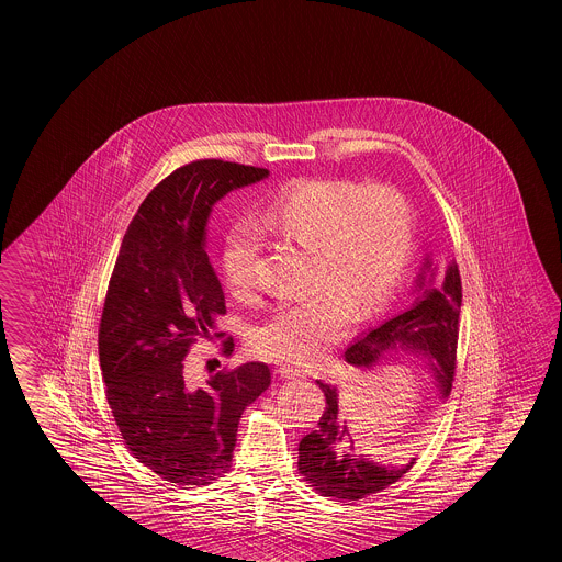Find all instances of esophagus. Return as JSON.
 <instances>
[{
    "mask_svg": "<svg viewBox=\"0 0 562 562\" xmlns=\"http://www.w3.org/2000/svg\"><path fill=\"white\" fill-rule=\"evenodd\" d=\"M278 374L282 376V379H303L305 374H301V371H296V369H292V367H286V364H282L280 369H278Z\"/></svg>",
    "mask_w": 562,
    "mask_h": 562,
    "instance_id": "34e87169",
    "label": "esophagus"
}]
</instances>
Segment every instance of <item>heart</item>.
Instances as JSON below:
<instances>
[{"mask_svg": "<svg viewBox=\"0 0 562 562\" xmlns=\"http://www.w3.org/2000/svg\"><path fill=\"white\" fill-rule=\"evenodd\" d=\"M259 228L315 257V296L278 306L251 336L256 355L294 367L319 364L355 315L373 317L390 303L416 237L412 205L400 191L340 179H308L282 189L263 207ZM257 257L256 228L233 226L221 257L233 294L249 296L256 289Z\"/></svg>", "mask_w": 562, "mask_h": 562, "instance_id": "1", "label": "heart"}]
</instances>
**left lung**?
I'll use <instances>...</instances> for the list:
<instances>
[{"mask_svg": "<svg viewBox=\"0 0 562 562\" xmlns=\"http://www.w3.org/2000/svg\"><path fill=\"white\" fill-rule=\"evenodd\" d=\"M409 294L408 306L355 338L346 348V360L357 369L373 371L381 364H400L408 358L432 376L445 402L451 393L460 334L458 263L451 259L439 272L432 257L425 256ZM317 385L325 393L324 416L317 428L299 442V470L319 493L357 501L397 482L416 463V458L383 463L362 453L348 430L344 395L322 381Z\"/></svg>", "mask_w": 562, "mask_h": 562, "instance_id": "left-lung-1", "label": "left lung"}]
</instances>
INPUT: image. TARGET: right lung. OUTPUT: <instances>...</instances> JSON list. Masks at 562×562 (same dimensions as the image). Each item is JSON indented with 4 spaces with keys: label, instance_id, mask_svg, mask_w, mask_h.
<instances>
[{
    "label": "right lung",
    "instance_id": "right-lung-1",
    "mask_svg": "<svg viewBox=\"0 0 562 562\" xmlns=\"http://www.w3.org/2000/svg\"><path fill=\"white\" fill-rule=\"evenodd\" d=\"M270 170L198 160L142 202L121 243L99 329L106 400L130 451L175 484H207L228 470L243 409L270 387L263 362L189 383L183 358L226 313L205 254L216 202ZM233 340L224 341L231 355Z\"/></svg>",
    "mask_w": 562,
    "mask_h": 562
}]
</instances>
